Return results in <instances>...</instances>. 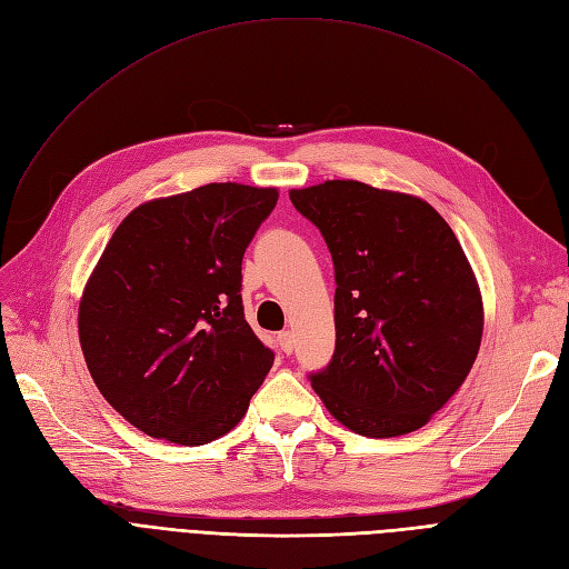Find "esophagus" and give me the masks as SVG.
I'll use <instances>...</instances> for the list:
<instances>
[{
    "label": "esophagus",
    "mask_w": 569,
    "mask_h": 569,
    "mask_svg": "<svg viewBox=\"0 0 569 569\" xmlns=\"http://www.w3.org/2000/svg\"><path fill=\"white\" fill-rule=\"evenodd\" d=\"M278 341H280V349L289 356L291 351H295V332L291 330H284L278 335Z\"/></svg>",
    "instance_id": "1"
}]
</instances>
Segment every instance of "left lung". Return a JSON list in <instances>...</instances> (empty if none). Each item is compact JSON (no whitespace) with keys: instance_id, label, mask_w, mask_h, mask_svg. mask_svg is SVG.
<instances>
[{"instance_id":"1","label":"left lung","mask_w":569,"mask_h":569,"mask_svg":"<svg viewBox=\"0 0 569 569\" xmlns=\"http://www.w3.org/2000/svg\"><path fill=\"white\" fill-rule=\"evenodd\" d=\"M335 261L337 347L311 385L351 432H416L460 389L485 306L458 237L425 199L358 180L289 189Z\"/></svg>"}]
</instances>
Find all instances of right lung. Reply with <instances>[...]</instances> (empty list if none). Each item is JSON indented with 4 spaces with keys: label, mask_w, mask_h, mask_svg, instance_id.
Returning <instances> with one entry per match:
<instances>
[{
    "label": "right lung",
    "mask_w": 569,
    "mask_h": 569,
    "mask_svg": "<svg viewBox=\"0 0 569 569\" xmlns=\"http://www.w3.org/2000/svg\"><path fill=\"white\" fill-rule=\"evenodd\" d=\"M278 187L211 182L144 201L82 289L78 335L101 396L153 439L201 446L244 418L272 368L242 306V258Z\"/></svg>",
    "instance_id": "1"
}]
</instances>
